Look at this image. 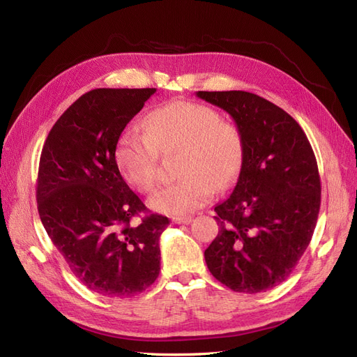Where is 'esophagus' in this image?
<instances>
[{
    "mask_svg": "<svg viewBox=\"0 0 357 357\" xmlns=\"http://www.w3.org/2000/svg\"><path fill=\"white\" fill-rule=\"evenodd\" d=\"M172 222L177 225H189L192 222L190 215H183V218H172Z\"/></svg>",
    "mask_w": 357,
    "mask_h": 357,
    "instance_id": "esophagus-1",
    "label": "esophagus"
}]
</instances>
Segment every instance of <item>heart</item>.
I'll use <instances>...</instances> for the list:
<instances>
[{"label": "heart", "instance_id": "1", "mask_svg": "<svg viewBox=\"0 0 357 357\" xmlns=\"http://www.w3.org/2000/svg\"><path fill=\"white\" fill-rule=\"evenodd\" d=\"M144 132L126 128L119 135L114 159L129 186L142 193L158 185V153L178 150V181L150 199L156 211L185 215L207 204L213 192L229 189L238 180L245 143L240 126L222 119L213 107L174 101L156 107L144 117Z\"/></svg>", "mask_w": 357, "mask_h": 357}]
</instances>
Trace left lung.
<instances>
[{
  "mask_svg": "<svg viewBox=\"0 0 357 357\" xmlns=\"http://www.w3.org/2000/svg\"><path fill=\"white\" fill-rule=\"evenodd\" d=\"M229 113L245 156L231 197L214 207L219 234L204 252L210 273L234 291L283 283L314 232L320 210L317 160L294 117L244 91L197 92Z\"/></svg>",
  "mask_w": 357,
  "mask_h": 357,
  "instance_id": "obj_1",
  "label": "left lung"
}]
</instances>
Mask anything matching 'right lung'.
<instances>
[{
	"label": "right lung",
	"instance_id": "right-lung-1",
	"mask_svg": "<svg viewBox=\"0 0 357 357\" xmlns=\"http://www.w3.org/2000/svg\"><path fill=\"white\" fill-rule=\"evenodd\" d=\"M155 92L102 88L82 95L41 150V223L79 282L107 298H131L160 271L159 236L169 220L147 210L114 159L119 135ZM137 215L142 222L131 225Z\"/></svg>",
	"mask_w": 357,
	"mask_h": 357
}]
</instances>
